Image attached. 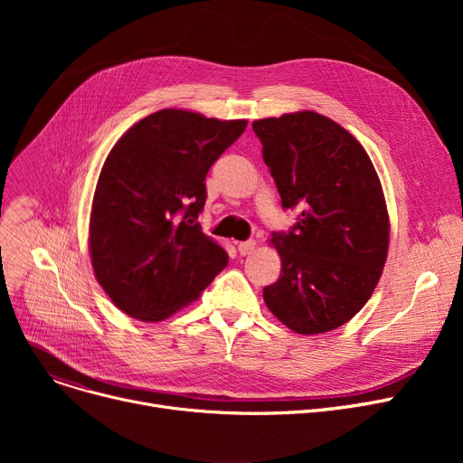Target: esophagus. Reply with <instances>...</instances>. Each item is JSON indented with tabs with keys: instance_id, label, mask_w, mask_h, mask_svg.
Instances as JSON below:
<instances>
[{
	"instance_id": "1",
	"label": "esophagus",
	"mask_w": 463,
	"mask_h": 463,
	"mask_svg": "<svg viewBox=\"0 0 463 463\" xmlns=\"http://www.w3.org/2000/svg\"><path fill=\"white\" fill-rule=\"evenodd\" d=\"M236 248H238V253H240V255H250V253L255 250V241H253V240L238 241Z\"/></svg>"
}]
</instances>
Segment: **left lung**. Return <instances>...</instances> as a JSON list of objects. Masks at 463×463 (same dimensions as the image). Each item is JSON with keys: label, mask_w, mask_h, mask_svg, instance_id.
<instances>
[{"label": "left lung", "mask_w": 463, "mask_h": 463, "mask_svg": "<svg viewBox=\"0 0 463 463\" xmlns=\"http://www.w3.org/2000/svg\"><path fill=\"white\" fill-rule=\"evenodd\" d=\"M287 210L274 232L281 276L262 288L276 317L298 334L345 325L364 307L388 251V213L379 176L360 142L326 116L304 110L253 121Z\"/></svg>", "instance_id": "1"}]
</instances>
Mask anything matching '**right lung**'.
<instances>
[{
    "label": "right lung",
    "mask_w": 463,
    "mask_h": 463,
    "mask_svg": "<svg viewBox=\"0 0 463 463\" xmlns=\"http://www.w3.org/2000/svg\"><path fill=\"white\" fill-rule=\"evenodd\" d=\"M246 126L163 109L110 150L93 193L90 253L97 281L129 317H170L227 266L229 255L197 217L210 166Z\"/></svg>",
    "instance_id": "obj_1"
}]
</instances>
